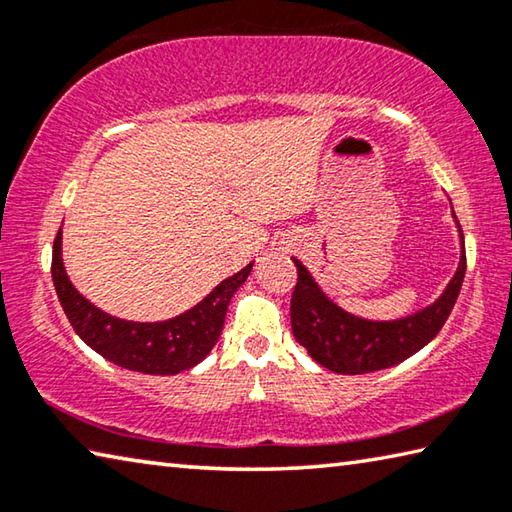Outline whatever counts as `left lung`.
Masks as SVG:
<instances>
[{"instance_id": "left-lung-1", "label": "left lung", "mask_w": 512, "mask_h": 512, "mask_svg": "<svg viewBox=\"0 0 512 512\" xmlns=\"http://www.w3.org/2000/svg\"><path fill=\"white\" fill-rule=\"evenodd\" d=\"M293 264L298 268V282L291 296V329L296 341L305 345L309 357L323 368L341 375H363L409 359L443 329L461 293L465 246L458 271L443 296L431 307L393 323H372L345 314L332 300H327L298 259H293Z\"/></svg>"}]
</instances>
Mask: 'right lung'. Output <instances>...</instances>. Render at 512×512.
Returning a JSON list of instances; mask_svg holds the SVG:
<instances>
[{
  "instance_id": "1",
  "label": "right lung",
  "mask_w": 512,
  "mask_h": 512,
  "mask_svg": "<svg viewBox=\"0 0 512 512\" xmlns=\"http://www.w3.org/2000/svg\"><path fill=\"white\" fill-rule=\"evenodd\" d=\"M60 239H63V230H58L54 239L51 277H54L60 307L74 332L103 359L121 368L146 372V375H176L203 361L219 341L230 298L253 271V264L241 268L196 307L176 318L162 320V323H131V320L108 316L72 287L63 257H60V246H63Z\"/></svg>"
}]
</instances>
